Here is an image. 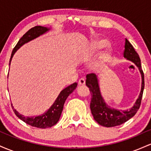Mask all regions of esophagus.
<instances>
[{
  "mask_svg": "<svg viewBox=\"0 0 151 151\" xmlns=\"http://www.w3.org/2000/svg\"><path fill=\"white\" fill-rule=\"evenodd\" d=\"M86 84V81L83 78H81L80 80L78 81V85L79 86H84Z\"/></svg>",
  "mask_w": 151,
  "mask_h": 151,
  "instance_id": "1",
  "label": "esophagus"
}]
</instances>
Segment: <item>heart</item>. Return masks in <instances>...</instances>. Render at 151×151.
Instances as JSON below:
<instances>
[{"mask_svg":"<svg viewBox=\"0 0 151 151\" xmlns=\"http://www.w3.org/2000/svg\"><path fill=\"white\" fill-rule=\"evenodd\" d=\"M107 44V41L104 39H98V40H96L93 44L92 48L93 50H97V49H100L103 47H104L105 45ZM109 56V51H106V53H103L101 56V61H104L107 59V58Z\"/></svg>","mask_w":151,"mask_h":151,"instance_id":"heart-1","label":"heart"}]
</instances>
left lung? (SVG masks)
I'll return each instance as SVG.
<instances>
[{
    "instance_id": "left-lung-1",
    "label": "left lung",
    "mask_w": 151,
    "mask_h": 151,
    "mask_svg": "<svg viewBox=\"0 0 151 151\" xmlns=\"http://www.w3.org/2000/svg\"><path fill=\"white\" fill-rule=\"evenodd\" d=\"M123 56L127 60L133 62L139 69L142 78L141 90L138 98L135 101L134 106L127 111H118L115 108L108 106L101 96L100 91L99 84L97 76L95 73L88 74L86 76V84L89 88L91 95V113L93 116L94 120L101 126L107 127H114L119 126L126 123L132 117L135 116L138 110L139 109L141 103L144 89V74L141 68L140 59L138 54L136 53L133 45L126 38L125 42V50L123 52Z\"/></svg>"
}]
</instances>
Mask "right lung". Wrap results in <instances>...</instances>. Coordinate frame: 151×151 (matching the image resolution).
<instances>
[{
	"label": "right lung",
	"mask_w": 151,
	"mask_h": 151,
	"mask_svg": "<svg viewBox=\"0 0 151 151\" xmlns=\"http://www.w3.org/2000/svg\"><path fill=\"white\" fill-rule=\"evenodd\" d=\"M49 30H50V28H46V27L38 25V26H35L33 28H30L28 31H27L23 35V37L20 39L19 41L18 42V43L15 46V48H13L11 53V59H10V64H11L12 58H13L15 53L18 50V49H19L25 43H28L30 40L38 38L40 35L44 34L47 31H48ZM77 85V83H74L71 84L70 86H68V87L61 91V92L58 95V96L53 104L51 106V107L41 116L35 117H25L23 115L20 114L16 109L13 108V106H12V108H13V111H14L16 116L18 117L20 119L25 122L27 124L39 128H50V127L56 124L58 121H59L60 117L61 116L65 100L68 97L69 95L72 93L73 91L76 88Z\"/></svg>",
	"instance_id": "obj_1"
}]
</instances>
